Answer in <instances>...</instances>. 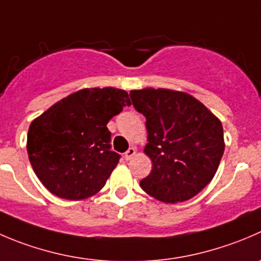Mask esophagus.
<instances>
[{
	"label": "esophagus",
	"instance_id": "obj_1",
	"mask_svg": "<svg viewBox=\"0 0 261 261\" xmlns=\"http://www.w3.org/2000/svg\"><path fill=\"white\" fill-rule=\"evenodd\" d=\"M135 154H136V150H135V148H134V146H131V148H128V150L126 151V153H125V155H123V156H125V159H126V161H130V159L133 158V156L135 155Z\"/></svg>",
	"mask_w": 261,
	"mask_h": 261
}]
</instances>
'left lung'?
Instances as JSON below:
<instances>
[{
	"label": "left lung",
	"mask_w": 261,
	"mask_h": 261,
	"mask_svg": "<svg viewBox=\"0 0 261 261\" xmlns=\"http://www.w3.org/2000/svg\"><path fill=\"white\" fill-rule=\"evenodd\" d=\"M131 100L146 118L151 172L140 181L146 194L167 204L194 198L213 179L224 151L223 126L187 93L145 88Z\"/></svg>",
	"instance_id": "8db88e82"
}]
</instances>
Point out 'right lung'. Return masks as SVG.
<instances>
[{
  "label": "right lung",
  "instance_id": "right-lung-1",
  "mask_svg": "<svg viewBox=\"0 0 261 261\" xmlns=\"http://www.w3.org/2000/svg\"><path fill=\"white\" fill-rule=\"evenodd\" d=\"M130 105L122 89L87 88L55 103L30 123L28 155L48 191L83 200L103 189L120 161V154L111 150L107 123Z\"/></svg>",
  "mask_w": 261,
  "mask_h": 261
}]
</instances>
